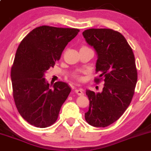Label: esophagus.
Wrapping results in <instances>:
<instances>
[{"label": "esophagus", "mask_w": 151, "mask_h": 151, "mask_svg": "<svg viewBox=\"0 0 151 151\" xmlns=\"http://www.w3.org/2000/svg\"><path fill=\"white\" fill-rule=\"evenodd\" d=\"M75 92H76V93H77L78 96H83V95H84L83 90L80 89V88H79V89H77H77H75Z\"/></svg>", "instance_id": "1"}]
</instances>
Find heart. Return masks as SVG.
<instances>
[{
	"mask_svg": "<svg viewBox=\"0 0 151 151\" xmlns=\"http://www.w3.org/2000/svg\"><path fill=\"white\" fill-rule=\"evenodd\" d=\"M85 47H88L82 46L81 48H85ZM72 77L74 79H75V80H79V81H80V80H83V77H82V76L80 75V74H79V73H77V72H74V74H72Z\"/></svg>",
	"mask_w": 151,
	"mask_h": 151,
	"instance_id": "obj_1",
	"label": "heart"
}]
</instances>
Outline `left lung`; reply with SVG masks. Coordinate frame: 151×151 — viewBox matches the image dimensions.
<instances>
[{
  "label": "left lung",
  "instance_id": "1",
  "mask_svg": "<svg viewBox=\"0 0 151 151\" xmlns=\"http://www.w3.org/2000/svg\"><path fill=\"white\" fill-rule=\"evenodd\" d=\"M83 36L98 55L94 81H104L102 92L86 90L90 101L85 121L95 127H106L119 119L132 101L137 82L134 55L124 36L109 28L85 30Z\"/></svg>",
  "mask_w": 151,
  "mask_h": 151
}]
</instances>
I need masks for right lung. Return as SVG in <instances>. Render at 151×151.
Segmentation results:
<instances>
[{
  "instance_id": "right-lung-1",
  "label": "right lung",
  "mask_w": 151,
  "mask_h": 151,
  "mask_svg": "<svg viewBox=\"0 0 151 151\" xmlns=\"http://www.w3.org/2000/svg\"><path fill=\"white\" fill-rule=\"evenodd\" d=\"M79 32L77 28L42 25L19 44L11 69L13 98L19 113L32 126L46 128L57 121L71 88L63 82L50 88L44 75Z\"/></svg>"
}]
</instances>
